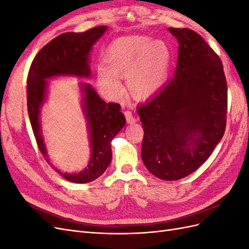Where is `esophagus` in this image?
<instances>
[{"instance_id":"34e87169","label":"esophagus","mask_w":249,"mask_h":249,"mask_svg":"<svg viewBox=\"0 0 249 249\" xmlns=\"http://www.w3.org/2000/svg\"><path fill=\"white\" fill-rule=\"evenodd\" d=\"M124 115H125V118H126V122H127V124H135V123L137 122V119L134 117V115L132 114V112H131V111H125V112H124Z\"/></svg>"}]
</instances>
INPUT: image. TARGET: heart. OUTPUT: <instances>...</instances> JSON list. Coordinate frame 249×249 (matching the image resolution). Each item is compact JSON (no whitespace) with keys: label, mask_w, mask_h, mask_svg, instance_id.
Listing matches in <instances>:
<instances>
[{"label":"heart","mask_w":249,"mask_h":249,"mask_svg":"<svg viewBox=\"0 0 249 249\" xmlns=\"http://www.w3.org/2000/svg\"><path fill=\"white\" fill-rule=\"evenodd\" d=\"M106 65L96 69V83L102 91L116 97L122 93L119 78L126 77V88L136 99H146L167 80L170 50L163 40L146 35H126L111 42L105 54Z\"/></svg>","instance_id":"obj_1"}]
</instances>
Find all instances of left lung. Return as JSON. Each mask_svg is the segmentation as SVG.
Segmentation results:
<instances>
[{
  "mask_svg": "<svg viewBox=\"0 0 249 249\" xmlns=\"http://www.w3.org/2000/svg\"><path fill=\"white\" fill-rule=\"evenodd\" d=\"M178 42L175 76L137 113L145 167L164 180L198 169L225 131L228 89L220 58L190 29L168 28Z\"/></svg>",
  "mask_w": 249,
  "mask_h": 249,
  "instance_id": "obj_1",
  "label": "left lung"
}]
</instances>
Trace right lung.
Returning <instances> with one entry per match:
<instances>
[{
	"mask_svg": "<svg viewBox=\"0 0 249 249\" xmlns=\"http://www.w3.org/2000/svg\"><path fill=\"white\" fill-rule=\"evenodd\" d=\"M107 26L95 27L83 33L67 32L46 44L34 58L27 80V104L30 123L41 154L48 159L42 137L40 114L47 102L49 80L58 77L89 79L90 54L93 44L107 31ZM81 107L87 122L90 159L80 172H57L72 183L84 184L101 177L112 160L111 142L125 124L119 104L103 101L89 83H80Z\"/></svg>",
	"mask_w": 249,
	"mask_h": 249,
	"instance_id": "right-lung-1",
	"label": "right lung"
}]
</instances>
